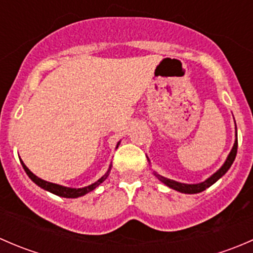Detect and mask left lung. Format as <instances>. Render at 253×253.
<instances>
[{"instance_id": "1", "label": "left lung", "mask_w": 253, "mask_h": 253, "mask_svg": "<svg viewBox=\"0 0 253 253\" xmlns=\"http://www.w3.org/2000/svg\"><path fill=\"white\" fill-rule=\"evenodd\" d=\"M236 153H237V132H236V139H235V143H234L233 149H231V152L229 153L228 158H226V160H225V163L223 164V167H221L218 171L214 172L211 177H208L206 181H203V182L192 183V185H190V183H181V182H177V181L170 180V178H167V177H164V176H160L158 174H154V175L157 176V177L159 178L162 182H164L165 185L169 186V187L172 188V190L178 191V192L190 193V195H192V193H200V192H202V191H205L206 188L211 187V186L213 185V183H215L216 181L221 177V176L225 175V172L230 169V167L233 165L234 160H235Z\"/></svg>"}]
</instances>
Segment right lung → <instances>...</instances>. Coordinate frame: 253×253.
I'll return each mask as SVG.
<instances>
[{
  "mask_svg": "<svg viewBox=\"0 0 253 253\" xmlns=\"http://www.w3.org/2000/svg\"><path fill=\"white\" fill-rule=\"evenodd\" d=\"M119 144H120V142L117 143L116 148L119 147ZM20 163H22V167H23V169H24V171L27 172V175L29 176L30 180H32L33 182H35V183H37L38 186H39V187L44 188V190L48 191V192L53 193V195L60 196V197H65V198H77V197H82V196L86 195V193L90 192V191L95 190V188L98 187V186L100 185L101 182H104V180H105V178L108 177V176H109V172H110V170H111V165H110V167H109L108 172H106V174L104 175L103 177L99 178V180L96 181V182H94V183H91V185L86 186V187H82V188H71V187H65V186L57 185V183L47 182V181L42 180V178L38 177L37 175L33 174V172L30 171V170L28 169L27 167H25V164H24V163L22 162V160H20Z\"/></svg>",
  "mask_w": 253,
  "mask_h": 253,
  "instance_id": "right-lung-1",
  "label": "right lung"
}]
</instances>
